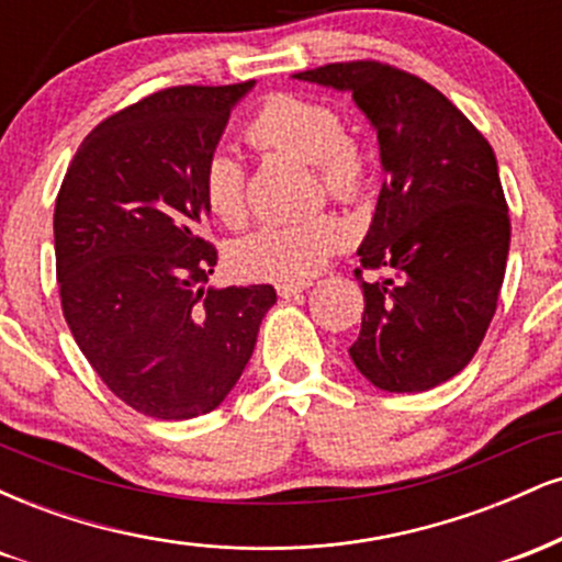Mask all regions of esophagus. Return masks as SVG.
<instances>
[{
  "label": "esophagus",
  "mask_w": 562,
  "mask_h": 562,
  "mask_svg": "<svg viewBox=\"0 0 562 562\" xmlns=\"http://www.w3.org/2000/svg\"><path fill=\"white\" fill-rule=\"evenodd\" d=\"M306 288L308 282H282V285H277V293H280L282 299H293V295L303 293Z\"/></svg>",
  "instance_id": "1"
}]
</instances>
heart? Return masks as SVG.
<instances>
[{
  "instance_id": "b5f03b06",
  "label": "heart",
  "mask_w": 562,
  "mask_h": 562,
  "mask_svg": "<svg viewBox=\"0 0 562 562\" xmlns=\"http://www.w3.org/2000/svg\"><path fill=\"white\" fill-rule=\"evenodd\" d=\"M245 139L259 150L290 153L314 164L325 192L340 203H359L372 187L364 147L346 132L344 115L312 97L272 94L245 124ZM200 195L209 214L227 227L248 216V179L235 153L211 150L200 166ZM351 240L340 216L314 214L299 222H272L245 235L232 248V267L248 280L306 282Z\"/></svg>"
}]
</instances>
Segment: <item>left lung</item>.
Here are the masks:
<instances>
[{"mask_svg": "<svg viewBox=\"0 0 562 562\" xmlns=\"http://www.w3.org/2000/svg\"><path fill=\"white\" fill-rule=\"evenodd\" d=\"M293 76L348 89L389 171L353 272L364 314L348 353L380 391L434 389L475 357L505 280L509 214L492 145L436 87L391 63ZM364 271L386 274L367 283Z\"/></svg>", "mask_w": 562, "mask_h": 562, "instance_id": "obj_1", "label": "left lung"}]
</instances>
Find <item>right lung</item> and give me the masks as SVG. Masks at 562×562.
<instances>
[{"instance_id":"1","label":"right lung","mask_w":562,"mask_h":562,"mask_svg":"<svg viewBox=\"0 0 562 562\" xmlns=\"http://www.w3.org/2000/svg\"><path fill=\"white\" fill-rule=\"evenodd\" d=\"M254 81L158 89L100 121L55 200L60 306L81 353L121 402L190 420L224 402L254 353L272 285L203 288L200 166Z\"/></svg>"}]
</instances>
